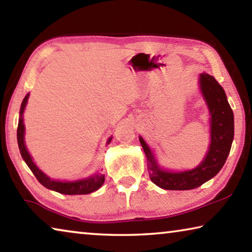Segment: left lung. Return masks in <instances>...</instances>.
Returning a JSON list of instances; mask_svg holds the SVG:
<instances>
[{"mask_svg": "<svg viewBox=\"0 0 252 252\" xmlns=\"http://www.w3.org/2000/svg\"><path fill=\"white\" fill-rule=\"evenodd\" d=\"M200 89L210 110L211 142L204 160L197 168L182 172H170L160 169L144 140L140 143L147 156L149 177L158 187L165 190H191L203 185L223 167L231 149L234 121L233 112L221 85L212 75L200 74Z\"/></svg>", "mask_w": 252, "mask_h": 252, "instance_id": "1", "label": "left lung"}]
</instances>
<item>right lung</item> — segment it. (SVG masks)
<instances>
[{
	"instance_id": "add662e5",
	"label": "right lung",
	"mask_w": 252,
	"mask_h": 252,
	"mask_svg": "<svg viewBox=\"0 0 252 252\" xmlns=\"http://www.w3.org/2000/svg\"><path fill=\"white\" fill-rule=\"evenodd\" d=\"M28 99H29V94L25 95L22 103H21L20 118H19V125H18V144H19L21 156H22L25 163L28 164V167L31 169V171L37 179V181H39L42 186L48 188V189L57 191V192L63 193V194H88L99 189L104 182V174L96 173L90 178L83 179V180L73 181V182H62V181L51 180V179L49 177H46L40 169H37L36 165L34 164V162L32 161L31 156L29 155V152L24 144V125H23L22 116H23L25 105H27ZM111 139L112 138H110L108 140V144L110 143Z\"/></svg>"
}]
</instances>
